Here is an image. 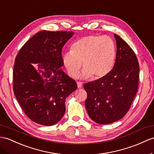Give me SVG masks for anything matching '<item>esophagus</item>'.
I'll return each instance as SVG.
<instances>
[{"label":"esophagus","instance_id":"34e87169","mask_svg":"<svg viewBox=\"0 0 154 154\" xmlns=\"http://www.w3.org/2000/svg\"><path fill=\"white\" fill-rule=\"evenodd\" d=\"M77 87L78 89L82 88V82H77Z\"/></svg>","mask_w":154,"mask_h":154}]
</instances>
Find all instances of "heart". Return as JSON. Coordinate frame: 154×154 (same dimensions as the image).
I'll return each mask as SVG.
<instances>
[{
    "instance_id": "obj_1",
    "label": "heart",
    "mask_w": 154,
    "mask_h": 154,
    "mask_svg": "<svg viewBox=\"0 0 154 154\" xmlns=\"http://www.w3.org/2000/svg\"><path fill=\"white\" fill-rule=\"evenodd\" d=\"M116 49L114 40L108 36L89 35L75 42L71 51L63 55V63L71 78H76L82 65L79 78L86 80L106 76L115 63Z\"/></svg>"
}]
</instances>
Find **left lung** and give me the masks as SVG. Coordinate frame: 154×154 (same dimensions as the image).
<instances>
[{"label":"left lung","mask_w":154,"mask_h":154,"mask_svg":"<svg viewBox=\"0 0 154 154\" xmlns=\"http://www.w3.org/2000/svg\"><path fill=\"white\" fill-rule=\"evenodd\" d=\"M116 57L114 68L106 76L89 82L85 105L93 121L99 124L114 123L124 116L135 97L139 80V65L135 54L121 37L114 35Z\"/></svg>","instance_id":"obj_1"}]
</instances>
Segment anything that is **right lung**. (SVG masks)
<instances>
[{"label":"right lung","instance_id":"1","mask_svg":"<svg viewBox=\"0 0 154 154\" xmlns=\"http://www.w3.org/2000/svg\"><path fill=\"white\" fill-rule=\"evenodd\" d=\"M73 32L42 31L21 48L15 60L14 92L25 114L45 126L58 123L65 113V99L77 89L61 69L62 48ZM32 64H38L36 70Z\"/></svg>","mask_w":154,"mask_h":154}]
</instances>
